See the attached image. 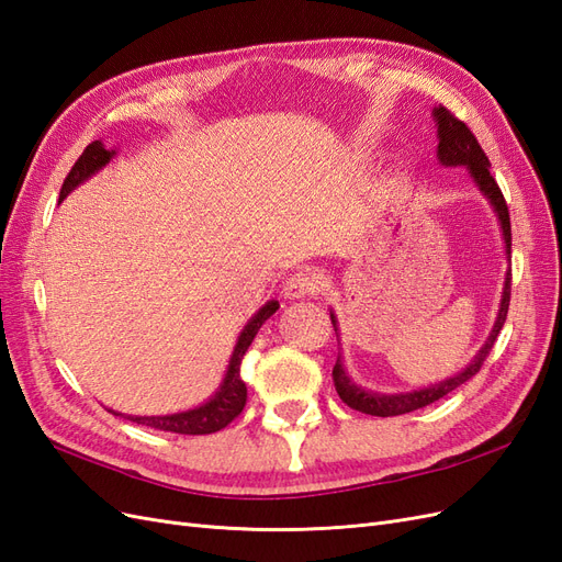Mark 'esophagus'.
<instances>
[{"label":"esophagus","mask_w":562,"mask_h":562,"mask_svg":"<svg viewBox=\"0 0 562 562\" xmlns=\"http://www.w3.org/2000/svg\"><path fill=\"white\" fill-rule=\"evenodd\" d=\"M318 288H321L318 277L314 274V271L304 269V271H297V274H293L291 279L285 281L283 293H285V297L300 300V297H312V295H316Z\"/></svg>","instance_id":"34e87169"}]
</instances>
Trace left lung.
I'll use <instances>...</instances> for the list:
<instances>
[{
	"label": "left lung",
	"instance_id": "8db88e82",
	"mask_svg": "<svg viewBox=\"0 0 562 562\" xmlns=\"http://www.w3.org/2000/svg\"><path fill=\"white\" fill-rule=\"evenodd\" d=\"M434 119L438 126V161L443 166H467L469 168L473 182L479 184V190L483 192V196L490 201V206L495 209V213L499 217L506 255H512V217H508V206H506L499 184L490 173V161L485 157L483 147L479 145V140H475L471 128L464 122H459V119L443 105L434 108ZM508 302H512V269L506 271L499 312H497V321H495V326H492L490 337L485 339L481 351L473 356V361L462 372H457L454 378L431 384V386H424L419 391H411V394H378V391H368L356 382H351L345 372L342 361H339V356H337V363L333 368V382H335L339 398H342L349 407H353V411H359V413L375 415V417H394V415L419 411V407L431 405L438 398L448 396L450 391L469 382L475 372L481 370L492 345L497 342V335H499L504 321H506V314H508ZM330 321H333V328L337 333V318L333 312H330Z\"/></svg>",
	"mask_w": 562,
	"mask_h": 562
}]
</instances>
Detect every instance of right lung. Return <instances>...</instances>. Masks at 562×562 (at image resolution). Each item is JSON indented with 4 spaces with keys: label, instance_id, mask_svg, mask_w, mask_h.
Masks as SVG:
<instances>
[{
    "label": "right lung",
    "instance_id": "obj_1",
    "mask_svg": "<svg viewBox=\"0 0 562 562\" xmlns=\"http://www.w3.org/2000/svg\"><path fill=\"white\" fill-rule=\"evenodd\" d=\"M116 155L114 149H105V145L95 140L91 143L87 149L81 151V157L75 161V166L67 173L63 187H60V201L70 194L75 187H79L83 180H89L93 173H98L100 168L105 164H110V159ZM279 310L277 300H269L265 307L255 314L246 328L241 330L239 339H236L234 353L229 359L225 380L220 384V389L215 391V396L211 401H206L203 405L194 407V411H184V413H176V415H159V417H140V415H126V419L143 424V427H151L159 431H171V434H190V436H201V434H215L220 429H225L227 424L239 417L244 405H246V382L241 380V361L250 347V342L258 335V330L262 328V323ZM114 413V411H110ZM122 415V413H114Z\"/></svg>",
    "mask_w": 562,
    "mask_h": 562
}]
</instances>
